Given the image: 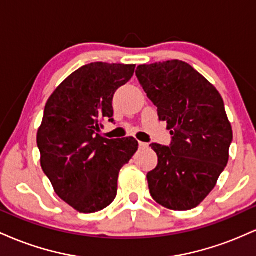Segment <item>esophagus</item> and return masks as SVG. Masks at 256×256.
<instances>
[{
  "mask_svg": "<svg viewBox=\"0 0 256 256\" xmlns=\"http://www.w3.org/2000/svg\"><path fill=\"white\" fill-rule=\"evenodd\" d=\"M138 146H140V149H146L149 146L148 143H144V142H138Z\"/></svg>",
  "mask_w": 256,
  "mask_h": 256,
  "instance_id": "esophagus-1",
  "label": "esophagus"
}]
</instances>
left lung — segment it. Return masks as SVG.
<instances>
[{"mask_svg":"<svg viewBox=\"0 0 256 256\" xmlns=\"http://www.w3.org/2000/svg\"><path fill=\"white\" fill-rule=\"evenodd\" d=\"M136 76L172 136L168 146L150 144L158 155V166L146 174L152 198L172 210L195 208L228 165L232 128L224 101L183 61L140 64Z\"/></svg>","mask_w":256,"mask_h":256,"instance_id":"8db88e82","label":"left lung"}]
</instances>
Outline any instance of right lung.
<instances>
[{
    "label": "right lung",
    "instance_id": "1",
    "mask_svg": "<svg viewBox=\"0 0 256 256\" xmlns=\"http://www.w3.org/2000/svg\"><path fill=\"white\" fill-rule=\"evenodd\" d=\"M136 64L92 62L58 86L37 132L40 166L58 198L80 213L114 201L120 168L138 149L134 138L108 140L102 120L113 122V96L134 76Z\"/></svg>",
    "mask_w": 256,
    "mask_h": 256
}]
</instances>
